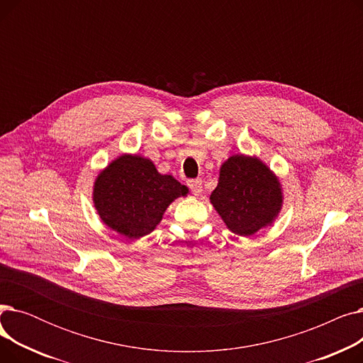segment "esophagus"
I'll use <instances>...</instances> for the list:
<instances>
[{
    "label": "esophagus",
    "mask_w": 363,
    "mask_h": 363,
    "mask_svg": "<svg viewBox=\"0 0 363 363\" xmlns=\"http://www.w3.org/2000/svg\"><path fill=\"white\" fill-rule=\"evenodd\" d=\"M188 186L191 188V191L194 196H200L203 191V182L201 179H189L188 181Z\"/></svg>",
    "instance_id": "34e87169"
}]
</instances>
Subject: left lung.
Wrapping results in <instances>:
<instances>
[{"instance_id":"1","label":"left lung","mask_w":363,"mask_h":363,"mask_svg":"<svg viewBox=\"0 0 363 363\" xmlns=\"http://www.w3.org/2000/svg\"><path fill=\"white\" fill-rule=\"evenodd\" d=\"M211 203L235 235L252 237L272 226L284 204L282 184L257 156L233 155L219 169Z\"/></svg>"}]
</instances>
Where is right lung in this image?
<instances>
[{"mask_svg":"<svg viewBox=\"0 0 363 363\" xmlns=\"http://www.w3.org/2000/svg\"><path fill=\"white\" fill-rule=\"evenodd\" d=\"M189 189L140 155L113 159L99 172L92 203L101 222L128 240H140L156 230L167 207Z\"/></svg>","mask_w":363,"mask_h":363,"instance_id":"obj_1","label":"right lung"}]
</instances>
